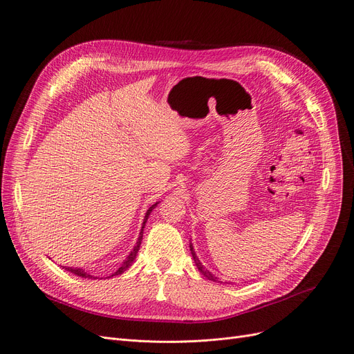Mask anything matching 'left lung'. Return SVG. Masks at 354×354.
Listing matches in <instances>:
<instances>
[{
	"mask_svg": "<svg viewBox=\"0 0 354 354\" xmlns=\"http://www.w3.org/2000/svg\"><path fill=\"white\" fill-rule=\"evenodd\" d=\"M190 251H192V256H193V260H194V263H196V266H197V268H199V272L206 277V279H209V280H214V281H218V277L215 276V274H212L207 268H205L203 267V264L201 263V260L197 259V256H196V252H194V248H193V244L190 243Z\"/></svg>",
	"mask_w": 354,
	"mask_h": 354,
	"instance_id": "obj_1",
	"label": "left lung"
}]
</instances>
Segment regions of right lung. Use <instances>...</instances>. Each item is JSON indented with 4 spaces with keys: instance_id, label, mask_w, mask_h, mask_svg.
Listing matches in <instances>:
<instances>
[{
    "instance_id": "right-lung-1",
    "label": "right lung",
    "mask_w": 354,
    "mask_h": 354,
    "mask_svg": "<svg viewBox=\"0 0 354 354\" xmlns=\"http://www.w3.org/2000/svg\"><path fill=\"white\" fill-rule=\"evenodd\" d=\"M160 202H157V203H153L148 210H147V214H145V218H144V223H142V228H140V232H139V236H138V241H136V245L133 247V250L129 252V256L126 257L124 260H123V263H122V266L118 268V270L113 273V274H110L109 277H113V276H119V274H122V273H124L126 270H128V268L132 266V263L135 261V259H136V256H138V251H139V247H140V243H142V236H144V228H145V223H147V221H148V218H149V215H151V212L157 207V205H158ZM64 267V266H62ZM66 272H69V273H73V274H75V276H80V277H84V279H97V277H94L93 274H90L88 272H86L84 270V268H80V267H64Z\"/></svg>"
}]
</instances>
